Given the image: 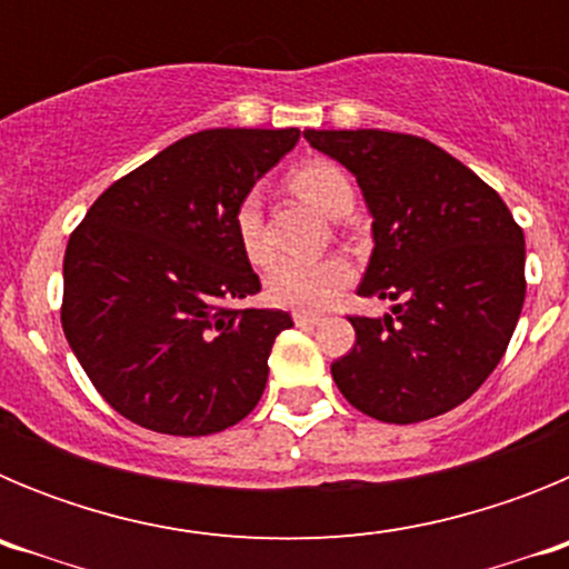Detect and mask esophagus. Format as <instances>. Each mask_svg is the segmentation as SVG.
Masks as SVG:
<instances>
[{"instance_id":"esophagus-1","label":"esophagus","mask_w":569,"mask_h":569,"mask_svg":"<svg viewBox=\"0 0 569 569\" xmlns=\"http://www.w3.org/2000/svg\"><path fill=\"white\" fill-rule=\"evenodd\" d=\"M293 321L299 325V328H316V325H321V316L316 313H293Z\"/></svg>"}]
</instances>
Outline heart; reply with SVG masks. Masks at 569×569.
I'll list each match as a JSON object with an SVG mask.
<instances>
[{"label": "heart", "instance_id": "b5f03b06", "mask_svg": "<svg viewBox=\"0 0 569 569\" xmlns=\"http://www.w3.org/2000/svg\"><path fill=\"white\" fill-rule=\"evenodd\" d=\"M290 188L308 204L321 210L330 219H341L353 210L356 190L350 176L328 159L305 162L290 173ZM233 230L241 253L250 264H268L273 259L268 233H264V213H261L259 193H248L236 204ZM350 284V268L341 259H281L273 264L264 281V293L273 305L290 310H325L341 290Z\"/></svg>", "mask_w": 569, "mask_h": 569}]
</instances>
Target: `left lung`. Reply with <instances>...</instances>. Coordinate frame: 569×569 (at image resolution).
Returning a JSON list of instances; mask_svg holds the SVG:
<instances>
[{"label":"left lung","mask_w":569,"mask_h":569,"mask_svg":"<svg viewBox=\"0 0 569 569\" xmlns=\"http://www.w3.org/2000/svg\"><path fill=\"white\" fill-rule=\"evenodd\" d=\"M345 164L373 216L359 296L393 316H350L353 350L330 365L361 413L416 425L470 399L505 356L525 305V233L501 196L447 150L387 130H305Z\"/></svg>","instance_id":"1"}]
</instances>
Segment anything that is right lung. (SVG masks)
I'll use <instances>...</instances> for the list:
<instances>
[{
    "mask_svg": "<svg viewBox=\"0 0 569 569\" xmlns=\"http://www.w3.org/2000/svg\"><path fill=\"white\" fill-rule=\"evenodd\" d=\"M299 128L184 136L99 196L64 250L62 330L102 399L168 436L228 430L259 405L284 310L228 308L259 293L236 204Z\"/></svg>",
    "mask_w": 569,
    "mask_h": 569,
    "instance_id": "1",
    "label": "right lung"
}]
</instances>
